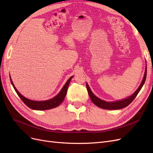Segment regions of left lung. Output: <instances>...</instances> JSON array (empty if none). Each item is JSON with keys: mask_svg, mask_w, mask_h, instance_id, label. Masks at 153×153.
<instances>
[{"mask_svg": "<svg viewBox=\"0 0 153 153\" xmlns=\"http://www.w3.org/2000/svg\"><path fill=\"white\" fill-rule=\"evenodd\" d=\"M146 74H147V68H146L144 76L143 79L142 81V82L134 94L128 98L123 99V100L115 101V102H105L104 101H102V100H101V99L97 98L94 94H93L92 92L90 89L88 84H86V88H87L88 94H89V96L91 99L92 102L94 104H96L97 106H98V107L101 108L102 109H109V110L120 109L124 108L126 107V106L129 105L132 102V101L135 99V97L137 96L139 92L140 91V90L141 89V88L143 87V85H144V84L145 82L146 78Z\"/></svg>", "mask_w": 153, "mask_h": 153, "instance_id": "1", "label": "left lung"}]
</instances>
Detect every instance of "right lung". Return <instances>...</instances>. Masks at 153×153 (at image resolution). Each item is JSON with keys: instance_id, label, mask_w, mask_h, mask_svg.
I'll list each match as a JSON object with an SVG mask.
<instances>
[{"instance_id": "1", "label": "right lung", "mask_w": 153, "mask_h": 153, "mask_svg": "<svg viewBox=\"0 0 153 153\" xmlns=\"http://www.w3.org/2000/svg\"><path fill=\"white\" fill-rule=\"evenodd\" d=\"M72 77L73 76L71 77L68 79V81L66 82V83L64 85V87L60 91V92H59L56 97H54V98H52L51 99H49V100L44 101H32V100H29V99L24 97L22 95L20 94L19 91L16 88L14 84H13V82H12L10 76V79L11 84H12L13 87H14L16 92H17V95L19 96L20 98L21 99V100L24 102V103L27 106V107H29V108H30L32 109L39 110V111L42 110H42H48V109H51L52 108H55L62 103V102L64 101V99L66 96V94H67V91H68L69 85L70 81L72 79Z\"/></svg>"}]
</instances>
